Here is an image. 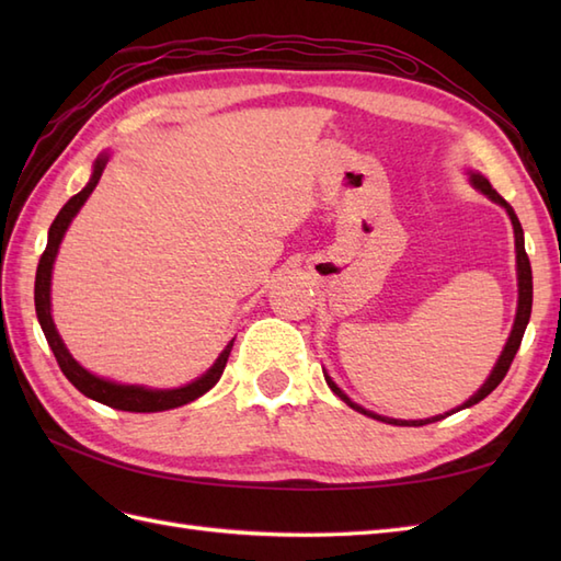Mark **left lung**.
Segmentation results:
<instances>
[{"label":"left lung","mask_w":561,"mask_h":561,"mask_svg":"<svg viewBox=\"0 0 561 561\" xmlns=\"http://www.w3.org/2000/svg\"><path fill=\"white\" fill-rule=\"evenodd\" d=\"M470 183H472L474 187H478L482 195H486L492 202H496V205H502V207L506 209V214H508L511 224H514V236H516V274H518V308H516L514 330H511V335H508V340H506V344H504V350H502V354H499V359H496V364H494V368H492V374H490V378L484 380L482 388H480L478 392H474V396H472L470 400H465V402L460 404V408L450 410V412H446V414L428 416V420H390V416L376 414V412H371V410H364L362 404H356L354 400H350L347 396H344V390L335 383V380H332V378L328 376V371L323 368V374H325V380H328L330 390L335 392V396H337L340 400L347 402L352 410L362 412V414H366V416H374V420H378V422L396 424V426H422V424H432V422L444 420V416H448V414H453V412H460V410H465V408H472V404H478L480 400H484L486 396H490V392L504 380V376H506V371H508V366H511V362H514V356H516V352H518V347H520L523 332H526V328H528L530 308H533V272H530V260H528V255H526V243H523L520 221H518V217H516L514 207H511L508 202L496 193V190L490 185V181H486L484 175L470 171Z\"/></svg>","instance_id":"8db88e82"}]
</instances>
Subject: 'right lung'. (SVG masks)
<instances>
[{"label": "right lung", "mask_w": 561, "mask_h": 561, "mask_svg": "<svg viewBox=\"0 0 561 561\" xmlns=\"http://www.w3.org/2000/svg\"><path fill=\"white\" fill-rule=\"evenodd\" d=\"M111 153H101L93 163V173L89 178L87 187L71 197L67 205L59 209V214L55 217L50 231H47V245H45V253L41 255L38 262V272H35V313H38V323L45 332V340L50 344V350L55 354V359L62 368V374L67 376V380L71 386H75L83 396L96 400L101 404H108L113 410H123V412H163V410H173V408H181V404L193 402L197 398L205 396L207 390H211L217 386V380L221 378L226 362H229V354L233 347V340L226 344L224 352L219 354V359L214 362L205 374L199 378H195L193 383L181 386V388H169V390H159V388H147V386H125V383H115L111 378H101L96 374H91L83 368L75 356L69 354V350L65 347L62 337H59V332L55 328V320L50 313V284H53V265H55V257H57V250L59 243H62V238L69 229L71 219L77 217L79 209L83 207V202L89 199V195L93 193V187L99 185L101 175L105 163H108Z\"/></svg>", "instance_id": "obj_1"}]
</instances>
